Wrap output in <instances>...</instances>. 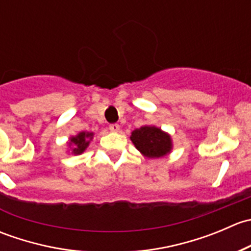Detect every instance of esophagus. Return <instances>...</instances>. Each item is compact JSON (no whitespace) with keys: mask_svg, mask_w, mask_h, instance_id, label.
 <instances>
[{"mask_svg":"<svg viewBox=\"0 0 251 251\" xmlns=\"http://www.w3.org/2000/svg\"><path fill=\"white\" fill-rule=\"evenodd\" d=\"M109 130L113 131V132H118V131L120 130V125H119V124H110Z\"/></svg>","mask_w":251,"mask_h":251,"instance_id":"esophagus-1","label":"esophagus"}]
</instances>
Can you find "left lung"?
Segmentation results:
<instances>
[{
  "mask_svg": "<svg viewBox=\"0 0 251 251\" xmlns=\"http://www.w3.org/2000/svg\"><path fill=\"white\" fill-rule=\"evenodd\" d=\"M136 148L148 158H160L171 151V138L155 126H143L131 135Z\"/></svg>",
  "mask_w": 251,
  "mask_h": 251,
  "instance_id": "left-lung-1",
  "label": "left lung"
}]
</instances>
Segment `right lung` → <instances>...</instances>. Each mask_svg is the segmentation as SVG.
Masks as SVG:
<instances>
[{
	"label": "right lung",
	"instance_id": "right-lung-1",
	"mask_svg": "<svg viewBox=\"0 0 251 251\" xmlns=\"http://www.w3.org/2000/svg\"><path fill=\"white\" fill-rule=\"evenodd\" d=\"M92 135L93 133L80 132L77 136L70 138L69 144L73 146V151H74V154L83 153V151L87 148L88 143H90V140L92 138Z\"/></svg>",
	"mask_w": 251,
	"mask_h": 251
}]
</instances>
